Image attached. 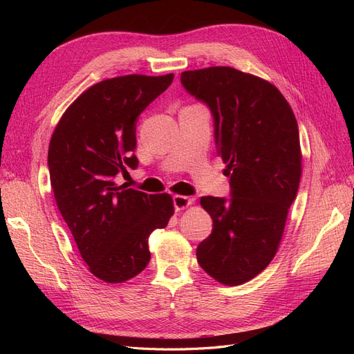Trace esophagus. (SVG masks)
Wrapping results in <instances>:
<instances>
[{
	"label": "esophagus",
	"instance_id": "obj_1",
	"mask_svg": "<svg viewBox=\"0 0 354 354\" xmlns=\"http://www.w3.org/2000/svg\"><path fill=\"white\" fill-rule=\"evenodd\" d=\"M173 201H174L176 211H181V209L187 208L189 205H192L195 199L194 198H189V196H183V195H176Z\"/></svg>",
	"mask_w": 354,
	"mask_h": 354
}]
</instances>
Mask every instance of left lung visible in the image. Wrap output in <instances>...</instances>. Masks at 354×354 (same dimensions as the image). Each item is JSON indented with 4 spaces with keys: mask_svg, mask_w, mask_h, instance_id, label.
Here are the masks:
<instances>
[{
    "mask_svg": "<svg viewBox=\"0 0 354 354\" xmlns=\"http://www.w3.org/2000/svg\"><path fill=\"white\" fill-rule=\"evenodd\" d=\"M181 84L214 116L217 152L232 198H201L212 233L196 250L217 282L236 286L270 264L301 178V147L292 108L274 85L230 66L181 73Z\"/></svg>",
    "mask_w": 354,
    "mask_h": 354,
    "instance_id": "left-lung-1",
    "label": "left lung"
}]
</instances>
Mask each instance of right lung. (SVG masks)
Segmentation results:
<instances>
[{
  "instance_id": "add662e5",
  "label": "right lung",
  "mask_w": 354,
  "mask_h": 354,
  "mask_svg": "<svg viewBox=\"0 0 354 354\" xmlns=\"http://www.w3.org/2000/svg\"><path fill=\"white\" fill-rule=\"evenodd\" d=\"M174 73L124 75L80 94L53 131L48 169L53 194L88 270L108 283L137 276L151 260L149 236L174 214L168 194L147 195L118 185L136 168V122Z\"/></svg>"
}]
</instances>
